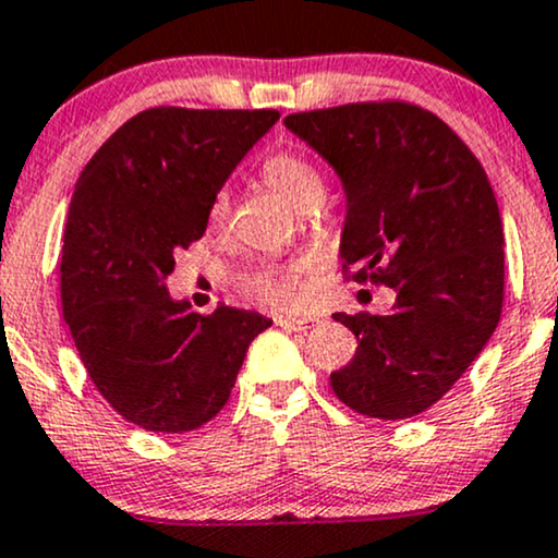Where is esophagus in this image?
Returning a JSON list of instances; mask_svg holds the SVG:
<instances>
[{
  "label": "esophagus",
  "instance_id": "obj_1",
  "mask_svg": "<svg viewBox=\"0 0 558 558\" xmlns=\"http://www.w3.org/2000/svg\"><path fill=\"white\" fill-rule=\"evenodd\" d=\"M275 325H278L280 330H288V332H306L308 327L314 325V319H308V317H275Z\"/></svg>",
  "mask_w": 558,
  "mask_h": 558
}]
</instances>
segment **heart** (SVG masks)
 Returning <instances> with one entry per match:
<instances>
[{"mask_svg": "<svg viewBox=\"0 0 558 558\" xmlns=\"http://www.w3.org/2000/svg\"><path fill=\"white\" fill-rule=\"evenodd\" d=\"M262 173H265L267 184L275 186L280 194H286L299 210H308V207H314L322 199V194H325V181H322L319 171L314 169L306 158L296 156V153H288V150L275 153V156L265 160ZM226 215H228V194L218 192L210 205V220L213 223H220ZM250 288L257 293V296L283 308L299 306L301 299H304V291H301L296 272L280 270V267L259 272L257 278H252Z\"/></svg>", "mask_w": 558, "mask_h": 558, "instance_id": "obj_1", "label": "heart"}]
</instances>
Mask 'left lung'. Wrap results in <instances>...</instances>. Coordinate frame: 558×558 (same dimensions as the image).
I'll return each instance as SVG.
<instances>
[{"instance_id":"8db88e82","label":"left lung","mask_w":558,"mask_h":558,"mask_svg":"<svg viewBox=\"0 0 558 558\" xmlns=\"http://www.w3.org/2000/svg\"><path fill=\"white\" fill-rule=\"evenodd\" d=\"M283 124L338 173L340 259L355 283H385V314H335L359 340L332 389L368 418L424 413L478 359L505 301V228L486 171L432 111L348 104Z\"/></svg>"}]
</instances>
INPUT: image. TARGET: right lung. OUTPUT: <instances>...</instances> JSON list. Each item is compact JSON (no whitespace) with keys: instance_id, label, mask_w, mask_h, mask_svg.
<instances>
[{"instance_id":"obj_1","label":"right lung","mask_w":558,"mask_h":558,"mask_svg":"<svg viewBox=\"0 0 558 558\" xmlns=\"http://www.w3.org/2000/svg\"><path fill=\"white\" fill-rule=\"evenodd\" d=\"M278 111L147 109L100 145L72 194L62 306L87 377L134 426L184 434L220 413L272 319L171 299L173 254L203 239L213 197Z\"/></svg>"}]
</instances>
